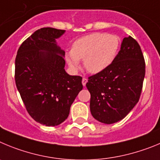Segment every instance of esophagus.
Listing matches in <instances>:
<instances>
[{
  "instance_id": "obj_1",
  "label": "esophagus",
  "mask_w": 160,
  "mask_h": 160,
  "mask_svg": "<svg viewBox=\"0 0 160 160\" xmlns=\"http://www.w3.org/2000/svg\"><path fill=\"white\" fill-rule=\"evenodd\" d=\"M88 82V79L85 78V77H83V79H82V84H83V86L84 87V86L86 85V83H87Z\"/></svg>"
}]
</instances>
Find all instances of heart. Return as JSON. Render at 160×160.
<instances>
[{
  "label": "heart",
  "instance_id": "b5f03b06",
  "mask_svg": "<svg viewBox=\"0 0 160 160\" xmlns=\"http://www.w3.org/2000/svg\"><path fill=\"white\" fill-rule=\"evenodd\" d=\"M116 36L95 32L79 38L72 44V51L65 53V60L73 71L80 68L83 60L85 69L92 74L100 73L112 63L119 49Z\"/></svg>",
  "mask_w": 160,
  "mask_h": 160
}]
</instances>
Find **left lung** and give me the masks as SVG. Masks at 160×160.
I'll list each match as a JSON object with an SVG mask.
<instances>
[{
	"label": "left lung",
	"mask_w": 160,
	"mask_h": 160,
	"mask_svg": "<svg viewBox=\"0 0 160 160\" xmlns=\"http://www.w3.org/2000/svg\"><path fill=\"white\" fill-rule=\"evenodd\" d=\"M144 76L140 46L130 36L125 37L112 64L86 83L93 117L106 124L123 119L139 101Z\"/></svg>",
	"instance_id": "8db88e82"
}]
</instances>
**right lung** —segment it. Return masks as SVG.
Here are the masks:
<instances>
[{"instance_id": "1", "label": "right lung", "mask_w": 160, "mask_h": 160, "mask_svg": "<svg viewBox=\"0 0 160 160\" xmlns=\"http://www.w3.org/2000/svg\"><path fill=\"white\" fill-rule=\"evenodd\" d=\"M65 30L42 28L20 46L15 60V80L28 114L45 126H57L83 89L82 77L66 72L65 52L57 44Z\"/></svg>"}]
</instances>
